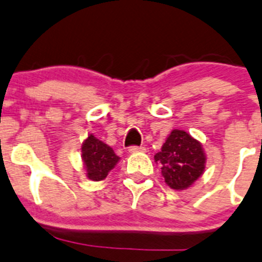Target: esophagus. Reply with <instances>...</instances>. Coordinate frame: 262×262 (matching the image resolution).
<instances>
[{"instance_id": "34e87169", "label": "esophagus", "mask_w": 262, "mask_h": 262, "mask_svg": "<svg viewBox=\"0 0 262 262\" xmlns=\"http://www.w3.org/2000/svg\"><path fill=\"white\" fill-rule=\"evenodd\" d=\"M140 152H147L145 147H137V145H132L129 147V153H140Z\"/></svg>"}]
</instances>
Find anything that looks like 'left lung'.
Returning a JSON list of instances; mask_svg holds the SVG:
<instances>
[{"mask_svg": "<svg viewBox=\"0 0 262 262\" xmlns=\"http://www.w3.org/2000/svg\"><path fill=\"white\" fill-rule=\"evenodd\" d=\"M161 164L164 182L172 189H187L203 174L206 154L202 144L187 132L173 129L161 152L154 156Z\"/></svg>", "mask_w": 262, "mask_h": 262, "instance_id": "8db88e82", "label": "left lung"}]
</instances>
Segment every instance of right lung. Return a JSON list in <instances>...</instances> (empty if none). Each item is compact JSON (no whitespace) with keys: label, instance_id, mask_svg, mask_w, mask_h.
<instances>
[{"label":"right lung","instance_id":"add662e5","mask_svg":"<svg viewBox=\"0 0 262 262\" xmlns=\"http://www.w3.org/2000/svg\"><path fill=\"white\" fill-rule=\"evenodd\" d=\"M81 158L86 170V177L95 182L105 180L108 173L117 166L120 159L108 144L93 134H89L82 143Z\"/></svg>","mask_w":262,"mask_h":262}]
</instances>
